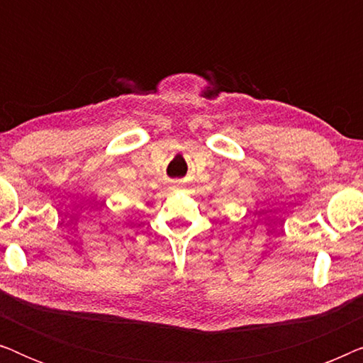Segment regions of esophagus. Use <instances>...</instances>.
<instances>
[{"mask_svg":"<svg viewBox=\"0 0 363 363\" xmlns=\"http://www.w3.org/2000/svg\"><path fill=\"white\" fill-rule=\"evenodd\" d=\"M172 186H173V190H182L183 183H182V182H173Z\"/></svg>","mask_w":363,"mask_h":363,"instance_id":"esophagus-1","label":"esophagus"}]
</instances>
